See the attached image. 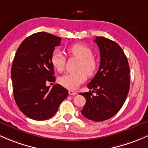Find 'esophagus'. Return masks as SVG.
I'll list each match as a JSON object with an SVG mask.
<instances>
[{"instance_id": "34e87169", "label": "esophagus", "mask_w": 148, "mask_h": 148, "mask_svg": "<svg viewBox=\"0 0 148 148\" xmlns=\"http://www.w3.org/2000/svg\"><path fill=\"white\" fill-rule=\"evenodd\" d=\"M68 93H69L70 95H75L77 94V92L74 90H71L68 91Z\"/></svg>"}]
</instances>
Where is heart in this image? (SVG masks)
Instances as JSON below:
<instances>
[{
	"mask_svg": "<svg viewBox=\"0 0 148 148\" xmlns=\"http://www.w3.org/2000/svg\"><path fill=\"white\" fill-rule=\"evenodd\" d=\"M68 53L70 56L80 59L78 70L76 73H68L60 76L58 83L64 88L75 90L86 80L87 75H92L97 71V63L93 58L92 50L83 43H75L68 47ZM51 63L58 72H62L65 68V57L59 50L53 52L51 56Z\"/></svg>",
	"mask_w": 148,
	"mask_h": 148,
	"instance_id": "b5f03b06",
	"label": "heart"
}]
</instances>
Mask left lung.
Segmentation results:
<instances>
[{
    "mask_svg": "<svg viewBox=\"0 0 148 148\" xmlns=\"http://www.w3.org/2000/svg\"><path fill=\"white\" fill-rule=\"evenodd\" d=\"M100 63L96 75L88 83L92 92H83L86 103L81 113L88 119L100 122L113 117L124 104L130 90V67L126 56L117 42L96 37ZM94 92L96 96L92 95Z\"/></svg>",
    "mask_w": 148,
    "mask_h": 148,
    "instance_id": "obj_1",
    "label": "left lung"
}]
</instances>
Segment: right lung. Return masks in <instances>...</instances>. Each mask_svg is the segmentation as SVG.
I'll return each instance as SVG.
<instances>
[{"instance_id":"1","label":"right lung","mask_w":148,"mask_h":148,"mask_svg":"<svg viewBox=\"0 0 148 148\" xmlns=\"http://www.w3.org/2000/svg\"><path fill=\"white\" fill-rule=\"evenodd\" d=\"M61 38L45 32L28 36L18 47L11 68L15 100L20 110L35 120H45L56 114L68 91L55 82L51 56Z\"/></svg>"}]
</instances>
